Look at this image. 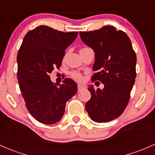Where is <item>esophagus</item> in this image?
<instances>
[{"mask_svg":"<svg viewBox=\"0 0 155 155\" xmlns=\"http://www.w3.org/2000/svg\"><path fill=\"white\" fill-rule=\"evenodd\" d=\"M85 86H84V85H81V84H78V91H81L82 90V89H85Z\"/></svg>","mask_w":155,"mask_h":155,"instance_id":"esophagus-1","label":"esophagus"}]
</instances>
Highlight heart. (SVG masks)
<instances>
[{
  "instance_id": "obj_1",
  "label": "heart",
  "mask_w": 155,
  "mask_h": 155,
  "mask_svg": "<svg viewBox=\"0 0 155 155\" xmlns=\"http://www.w3.org/2000/svg\"><path fill=\"white\" fill-rule=\"evenodd\" d=\"M85 49V48H83V49ZM70 75L73 79L75 80V81H81L83 80L82 74H81L80 72H78V71H72V72L70 73Z\"/></svg>"
}]
</instances>
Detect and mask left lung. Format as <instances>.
<instances>
[{"label":"left lung","mask_w":155,"mask_h":155,"mask_svg":"<svg viewBox=\"0 0 155 155\" xmlns=\"http://www.w3.org/2000/svg\"><path fill=\"white\" fill-rule=\"evenodd\" d=\"M85 44L93 49L95 60L93 71H98L91 81H101L103 89L89 86L91 99L86 110L93 121L105 123L124 112L130 98L136 78L137 58L129 38L124 31L111 26L91 31H80Z\"/></svg>","instance_id":"obj_1"}]
</instances>
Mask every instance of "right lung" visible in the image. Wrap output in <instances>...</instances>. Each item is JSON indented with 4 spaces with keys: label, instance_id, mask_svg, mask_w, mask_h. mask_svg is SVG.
<instances>
[{
    "label": "right lung",
    "instance_id": "obj_1",
    "mask_svg": "<svg viewBox=\"0 0 155 155\" xmlns=\"http://www.w3.org/2000/svg\"><path fill=\"white\" fill-rule=\"evenodd\" d=\"M78 31L63 32L47 26L29 31L18 51V80L26 108L35 119L44 124L59 122L66 104L78 91L77 84L66 78L57 86L49 74L59 69L64 51Z\"/></svg>",
    "mask_w": 155,
    "mask_h": 155
}]
</instances>
